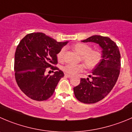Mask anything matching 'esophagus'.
<instances>
[{"label": "esophagus", "mask_w": 132, "mask_h": 132, "mask_svg": "<svg viewBox=\"0 0 132 132\" xmlns=\"http://www.w3.org/2000/svg\"><path fill=\"white\" fill-rule=\"evenodd\" d=\"M65 76H66V77H67V78H71L72 76H71V75H68V74H65Z\"/></svg>", "instance_id": "esophagus-1"}]
</instances>
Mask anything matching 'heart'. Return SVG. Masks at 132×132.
Wrapping results in <instances>:
<instances>
[{"label": "heart", "instance_id": "obj_1", "mask_svg": "<svg viewBox=\"0 0 132 132\" xmlns=\"http://www.w3.org/2000/svg\"><path fill=\"white\" fill-rule=\"evenodd\" d=\"M73 49L80 55V60L83 62L86 67L92 69L96 67L102 59V53L98 49H92L90 45L83 43H76L72 46ZM65 48H63L57 53V57L59 61H63L65 56ZM83 64H67L62 67L63 71L69 75H76L84 69Z\"/></svg>", "mask_w": 132, "mask_h": 132}]
</instances>
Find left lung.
Returning a JSON list of instances; mask_svg holds the SVG:
<instances>
[{"label": "left lung", "mask_w": 132, "mask_h": 132, "mask_svg": "<svg viewBox=\"0 0 132 132\" xmlns=\"http://www.w3.org/2000/svg\"><path fill=\"white\" fill-rule=\"evenodd\" d=\"M97 43L102 49V60L93 69L89 78H81L74 87L76 98L85 104H94L102 100L113 88L120 69V54L117 45L110 37L93 36L81 41Z\"/></svg>", "instance_id": "8db88e82"}]
</instances>
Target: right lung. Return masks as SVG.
<instances>
[{"label":"right lung","instance_id":"add662e5","mask_svg":"<svg viewBox=\"0 0 132 132\" xmlns=\"http://www.w3.org/2000/svg\"><path fill=\"white\" fill-rule=\"evenodd\" d=\"M68 41L57 42L41 32L27 34L21 39L15 54V77L20 89L37 101L49 98L55 91L63 71L54 65L57 54ZM48 68L55 70L46 76Z\"/></svg>","mask_w":132,"mask_h":132}]
</instances>
